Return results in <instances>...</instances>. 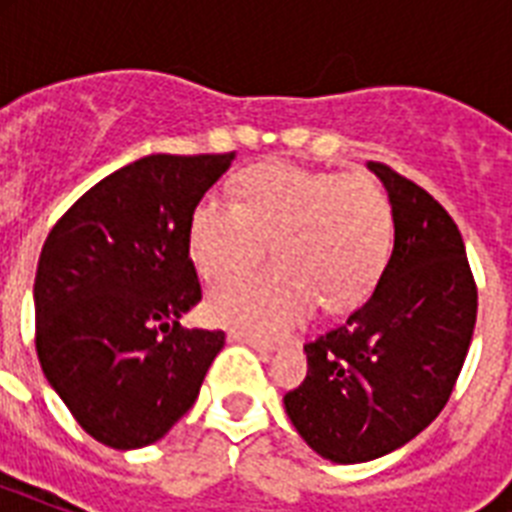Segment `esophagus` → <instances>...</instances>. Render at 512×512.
Wrapping results in <instances>:
<instances>
[{
    "label": "esophagus",
    "mask_w": 512,
    "mask_h": 512,
    "mask_svg": "<svg viewBox=\"0 0 512 512\" xmlns=\"http://www.w3.org/2000/svg\"><path fill=\"white\" fill-rule=\"evenodd\" d=\"M228 340L231 342H241V345H249V348L255 350L257 356L260 358H268L273 353V345H268V342H257V340H252V337H247V335H228Z\"/></svg>",
    "instance_id": "1"
}]
</instances>
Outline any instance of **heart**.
Segmentation results:
<instances>
[{
  "label": "heart",
  "mask_w": 512,
  "mask_h": 512,
  "mask_svg": "<svg viewBox=\"0 0 512 512\" xmlns=\"http://www.w3.org/2000/svg\"><path fill=\"white\" fill-rule=\"evenodd\" d=\"M273 244L268 271L223 281L209 319L249 337H279L311 313H345L369 297L393 247V215L366 175L260 164L239 177V204L209 193L196 204L188 252L207 281L247 271Z\"/></svg>",
  "instance_id": "b5f03b06"
}]
</instances>
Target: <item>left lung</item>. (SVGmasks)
I'll return each instance as SVG.
<instances>
[{"label": "left lung", "instance_id": "8db88e82", "mask_svg": "<svg viewBox=\"0 0 512 512\" xmlns=\"http://www.w3.org/2000/svg\"><path fill=\"white\" fill-rule=\"evenodd\" d=\"M393 252L342 327L305 345L308 374L284 409L313 452L369 462L420 436L444 409L468 356L478 292L457 225L428 191L385 164Z\"/></svg>", "mask_w": 512, "mask_h": 512}]
</instances>
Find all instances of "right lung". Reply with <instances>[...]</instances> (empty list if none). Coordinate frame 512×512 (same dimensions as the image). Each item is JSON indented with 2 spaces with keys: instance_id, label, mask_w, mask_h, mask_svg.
I'll return each mask as SVG.
<instances>
[{
  "instance_id": "obj_1",
  "label": "right lung",
  "mask_w": 512,
  "mask_h": 512,
  "mask_svg": "<svg viewBox=\"0 0 512 512\" xmlns=\"http://www.w3.org/2000/svg\"><path fill=\"white\" fill-rule=\"evenodd\" d=\"M233 159L143 156L92 185L44 241L36 356L74 420L111 449L167 436L223 350V332L180 319L201 300L191 215Z\"/></svg>"
}]
</instances>
